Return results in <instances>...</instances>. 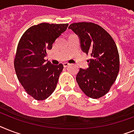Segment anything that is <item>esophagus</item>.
<instances>
[{
    "label": "esophagus",
    "mask_w": 134,
    "mask_h": 134,
    "mask_svg": "<svg viewBox=\"0 0 134 134\" xmlns=\"http://www.w3.org/2000/svg\"><path fill=\"white\" fill-rule=\"evenodd\" d=\"M63 65H64V66L65 68H66V67H67V66H69L70 64H69V63H68V62H65V63H64V64H63Z\"/></svg>",
    "instance_id": "34e87169"
}]
</instances>
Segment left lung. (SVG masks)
Listing matches in <instances>:
<instances>
[{"instance_id":"left-lung-1","label":"left lung","mask_w":134,"mask_h":134,"mask_svg":"<svg viewBox=\"0 0 134 134\" xmlns=\"http://www.w3.org/2000/svg\"><path fill=\"white\" fill-rule=\"evenodd\" d=\"M70 29L80 38L81 49L91 59L89 67L80 68L76 77L83 93L92 99H99L108 93L120 69L118 48L114 40L104 29L93 23H72Z\"/></svg>"}]
</instances>
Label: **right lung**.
<instances>
[{
    "label": "right lung",
    "instance_id": "add662e5",
    "mask_svg": "<svg viewBox=\"0 0 134 134\" xmlns=\"http://www.w3.org/2000/svg\"><path fill=\"white\" fill-rule=\"evenodd\" d=\"M68 26L40 23L29 28L20 39L14 57L15 73L26 93L35 100L47 99L56 88L64 66L52 64L44 57Z\"/></svg>",
    "mask_w": 134,
    "mask_h": 134
}]
</instances>
